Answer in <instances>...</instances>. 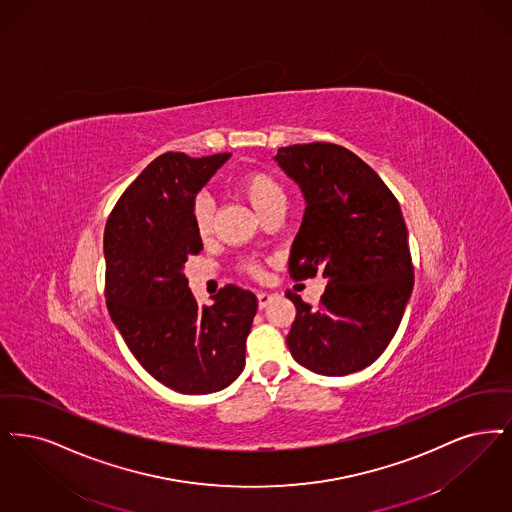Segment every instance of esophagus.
I'll list each match as a JSON object with an SVG mask.
<instances>
[{
	"label": "esophagus",
	"instance_id": "esophagus-1",
	"mask_svg": "<svg viewBox=\"0 0 512 512\" xmlns=\"http://www.w3.org/2000/svg\"><path fill=\"white\" fill-rule=\"evenodd\" d=\"M273 300V294L271 292H266V290H262V292H258V306L264 310L267 308V304Z\"/></svg>",
	"mask_w": 512,
	"mask_h": 512
}]
</instances>
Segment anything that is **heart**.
<instances>
[{
    "label": "heart",
    "instance_id": "obj_1",
    "mask_svg": "<svg viewBox=\"0 0 512 512\" xmlns=\"http://www.w3.org/2000/svg\"><path fill=\"white\" fill-rule=\"evenodd\" d=\"M233 187L237 193H241L252 208L266 218L271 212L277 210H285L287 206V193L283 189V185L279 183V179L271 176L269 172L264 170H246L241 172L237 178L233 179ZM193 223L195 229L202 239L212 235L214 229V204L206 195H199L193 200ZM241 267L246 273L254 275V277H262L264 275V266L260 260L256 258H246L241 262Z\"/></svg>",
    "mask_w": 512,
    "mask_h": 512
}]
</instances>
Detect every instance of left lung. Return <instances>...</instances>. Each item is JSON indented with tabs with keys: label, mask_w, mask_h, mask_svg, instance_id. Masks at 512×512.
<instances>
[{
	"label": "left lung",
	"mask_w": 512,
	"mask_h": 512,
	"mask_svg": "<svg viewBox=\"0 0 512 512\" xmlns=\"http://www.w3.org/2000/svg\"><path fill=\"white\" fill-rule=\"evenodd\" d=\"M275 160L306 199L290 248V277L327 279L317 308L287 290L296 306L287 334L290 354L319 375L356 373L386 350L413 290L400 202L346 147L323 141L290 145Z\"/></svg>",
	"instance_id": "left-lung-1"
}]
</instances>
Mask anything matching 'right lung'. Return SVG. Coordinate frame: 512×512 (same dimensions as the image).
<instances>
[{"label":"right lung","instance_id":"right-lung-1","mask_svg":"<svg viewBox=\"0 0 512 512\" xmlns=\"http://www.w3.org/2000/svg\"><path fill=\"white\" fill-rule=\"evenodd\" d=\"M229 153L155 158L114 204L105 225V296L141 367L179 394H210L245 367L256 294L225 285L199 306L183 266L202 250L193 200Z\"/></svg>","mask_w":512,"mask_h":512}]
</instances>
